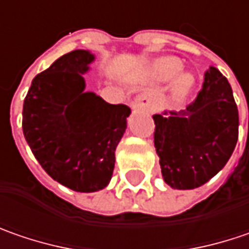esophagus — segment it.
<instances>
[{
    "instance_id": "obj_1",
    "label": "esophagus",
    "mask_w": 249,
    "mask_h": 249,
    "mask_svg": "<svg viewBox=\"0 0 249 249\" xmlns=\"http://www.w3.org/2000/svg\"><path fill=\"white\" fill-rule=\"evenodd\" d=\"M134 107L135 108H142V110H150L152 107V99L147 92L139 93L134 100Z\"/></svg>"
}]
</instances>
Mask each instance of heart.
<instances>
[{
  "label": "heart",
  "mask_w": 249,
  "mask_h": 249,
  "mask_svg": "<svg viewBox=\"0 0 249 249\" xmlns=\"http://www.w3.org/2000/svg\"><path fill=\"white\" fill-rule=\"evenodd\" d=\"M182 64L176 58H163L156 64L155 73L160 81L170 82L176 79L182 72ZM194 86V78L191 75H181L173 86V97L174 99H184L187 97Z\"/></svg>",
  "instance_id": "b5f03b06"
}]
</instances>
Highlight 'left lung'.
<instances>
[{
	"label": "left lung",
	"instance_id": "1",
	"mask_svg": "<svg viewBox=\"0 0 249 249\" xmlns=\"http://www.w3.org/2000/svg\"><path fill=\"white\" fill-rule=\"evenodd\" d=\"M164 115H153L161 176L173 188H198L226 166L237 145L238 110L231 86L211 67L187 110Z\"/></svg>",
	"mask_w": 249,
	"mask_h": 249
}]
</instances>
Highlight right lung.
<instances>
[{"instance_id":"1","label":"right lung","mask_w":249,"mask_h":249,"mask_svg":"<svg viewBox=\"0 0 249 249\" xmlns=\"http://www.w3.org/2000/svg\"><path fill=\"white\" fill-rule=\"evenodd\" d=\"M94 55L75 50L40 72L23 102L27 145L50 177L78 192L103 189L111 179L115 147L131 110L85 92L82 73Z\"/></svg>"}]
</instances>
